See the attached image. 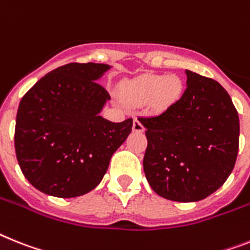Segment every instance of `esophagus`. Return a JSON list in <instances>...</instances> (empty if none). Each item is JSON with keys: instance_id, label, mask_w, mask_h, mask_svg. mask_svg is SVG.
<instances>
[{"instance_id": "esophagus-1", "label": "esophagus", "mask_w": 250, "mask_h": 250, "mask_svg": "<svg viewBox=\"0 0 250 250\" xmlns=\"http://www.w3.org/2000/svg\"><path fill=\"white\" fill-rule=\"evenodd\" d=\"M132 128L135 132H144L145 131V127L142 125V123L138 119H135L133 121V125H132Z\"/></svg>"}]
</instances>
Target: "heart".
Wrapping results in <instances>:
<instances>
[{
    "instance_id": "heart-1",
    "label": "heart",
    "mask_w": 250,
    "mask_h": 250,
    "mask_svg": "<svg viewBox=\"0 0 250 250\" xmlns=\"http://www.w3.org/2000/svg\"><path fill=\"white\" fill-rule=\"evenodd\" d=\"M184 83L175 75H146L135 80L125 89V98L136 105L150 104L156 112H163L178 102Z\"/></svg>"
}]
</instances>
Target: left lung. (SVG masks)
<instances>
[{
  "label": "left lung",
  "mask_w": 250,
  "mask_h": 250,
  "mask_svg": "<svg viewBox=\"0 0 250 250\" xmlns=\"http://www.w3.org/2000/svg\"><path fill=\"white\" fill-rule=\"evenodd\" d=\"M187 89L156 117L138 118L146 128L144 170L159 196L196 202L225 183L239 150V115L217 81L186 71Z\"/></svg>",
  "instance_id": "1"
}]
</instances>
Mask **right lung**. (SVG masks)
Returning a JSON list of instances; mask_svg holds the SVG:
<instances>
[{
	"label": "right lung",
	"instance_id": "1",
	"mask_svg": "<svg viewBox=\"0 0 250 250\" xmlns=\"http://www.w3.org/2000/svg\"><path fill=\"white\" fill-rule=\"evenodd\" d=\"M108 64L68 63L42 77L19 104L15 151L29 183L49 196H83L102 182L132 131L99 113L110 95L96 81Z\"/></svg>",
	"mask_w": 250,
	"mask_h": 250
}]
</instances>
